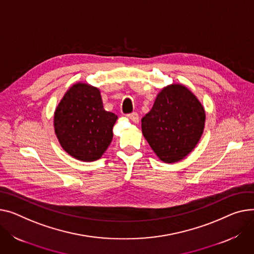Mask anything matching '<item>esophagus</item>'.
Masks as SVG:
<instances>
[{
    "label": "esophagus",
    "mask_w": 254,
    "mask_h": 254,
    "mask_svg": "<svg viewBox=\"0 0 254 254\" xmlns=\"http://www.w3.org/2000/svg\"><path fill=\"white\" fill-rule=\"evenodd\" d=\"M127 116L128 120H130L132 123H134V124L139 123V115H138L137 112H132L130 114H127Z\"/></svg>",
    "instance_id": "obj_1"
}]
</instances>
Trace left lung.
<instances>
[{
  "label": "left lung",
  "instance_id": "obj_1",
  "mask_svg": "<svg viewBox=\"0 0 254 254\" xmlns=\"http://www.w3.org/2000/svg\"><path fill=\"white\" fill-rule=\"evenodd\" d=\"M205 118L198 98L184 84L172 83L157 94L153 107L142 118V132L161 161L175 163L196 147Z\"/></svg>",
  "mask_w": 254,
  "mask_h": 254
}]
</instances>
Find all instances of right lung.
I'll return each instance as SVG.
<instances>
[{
	"instance_id": "add662e5",
	"label": "right lung",
	"mask_w": 254,
	"mask_h": 254,
	"mask_svg": "<svg viewBox=\"0 0 254 254\" xmlns=\"http://www.w3.org/2000/svg\"><path fill=\"white\" fill-rule=\"evenodd\" d=\"M117 115L103 107L100 90L76 82L66 91L54 113V129L63 150L73 158L91 162L110 145Z\"/></svg>"
}]
</instances>
